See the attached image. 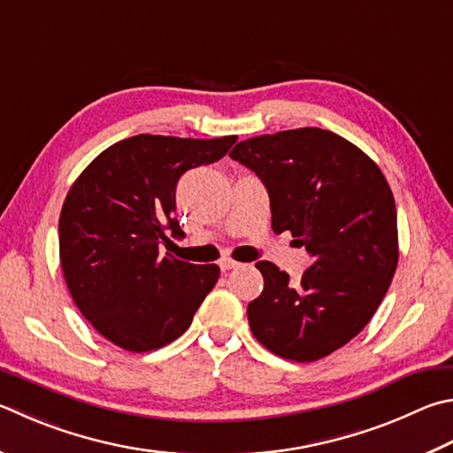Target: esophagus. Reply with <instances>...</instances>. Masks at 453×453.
I'll return each instance as SVG.
<instances>
[{
  "label": "esophagus",
  "mask_w": 453,
  "mask_h": 453,
  "mask_svg": "<svg viewBox=\"0 0 453 453\" xmlns=\"http://www.w3.org/2000/svg\"><path fill=\"white\" fill-rule=\"evenodd\" d=\"M240 265H242V263H240V261H234V259H227V257H224V259H221V261H219V269H221V271L237 269V267H240Z\"/></svg>",
  "instance_id": "obj_1"
}]
</instances>
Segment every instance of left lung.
Instances as JSON below:
<instances>
[{"mask_svg":"<svg viewBox=\"0 0 453 453\" xmlns=\"http://www.w3.org/2000/svg\"><path fill=\"white\" fill-rule=\"evenodd\" d=\"M234 160L267 188L271 227L312 257L301 283L259 261L263 293L248 305L255 339L297 363L328 357L363 331L398 265L396 203L374 160L323 128H295L235 144Z\"/></svg>","mask_w":453,"mask_h":453,"instance_id":"obj_1","label":"left lung"}]
</instances>
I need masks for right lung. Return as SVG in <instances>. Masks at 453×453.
I'll use <instances>...</instances> for the list:
<instances>
[{"instance_id":"obj_1","label":"right lung","mask_w":453,"mask_h":453,"mask_svg":"<svg viewBox=\"0 0 453 453\" xmlns=\"http://www.w3.org/2000/svg\"><path fill=\"white\" fill-rule=\"evenodd\" d=\"M237 136L211 141L130 136L83 170L59 218L65 281L83 317L130 352L176 341L192 325L219 267L162 257L158 245L184 237L176 186L188 170L218 162Z\"/></svg>"}]
</instances>
